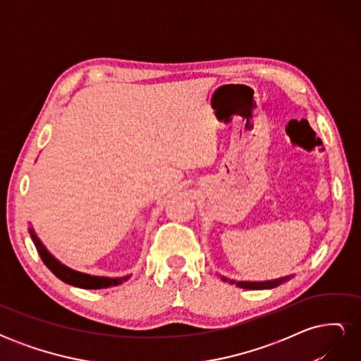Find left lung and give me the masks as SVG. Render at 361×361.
I'll use <instances>...</instances> for the list:
<instances>
[{
	"instance_id": "1",
	"label": "left lung",
	"mask_w": 361,
	"mask_h": 361,
	"mask_svg": "<svg viewBox=\"0 0 361 361\" xmlns=\"http://www.w3.org/2000/svg\"><path fill=\"white\" fill-rule=\"evenodd\" d=\"M292 276L288 277H283V279H277V280H269V281H233L231 280V283H236L238 288H243V289H272V288H277L281 283H285L286 280H289ZM224 281H227V279L223 277Z\"/></svg>"
}]
</instances>
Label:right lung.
Segmentation results:
<instances>
[{
    "mask_svg": "<svg viewBox=\"0 0 361 361\" xmlns=\"http://www.w3.org/2000/svg\"><path fill=\"white\" fill-rule=\"evenodd\" d=\"M31 233V239L35 243L37 253L40 256V259L43 260L51 272L56 277H59L61 281L68 283V285L76 286V288H82V289H104V288H111V286H118L122 285L123 281H126L129 279V276L126 277H117V279H108V277H94V276H89V274H82V272L73 271L68 267L61 265L57 259H54L48 250L43 247V244L39 241V238L32 232V228H30Z\"/></svg>",
    "mask_w": 361,
    "mask_h": 361,
    "instance_id": "add662e5",
    "label": "right lung"
}]
</instances>
